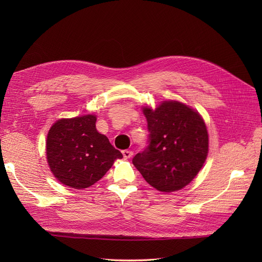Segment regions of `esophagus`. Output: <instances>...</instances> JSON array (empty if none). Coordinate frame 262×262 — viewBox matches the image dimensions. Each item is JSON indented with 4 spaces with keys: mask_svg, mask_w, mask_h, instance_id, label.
<instances>
[{
    "mask_svg": "<svg viewBox=\"0 0 262 262\" xmlns=\"http://www.w3.org/2000/svg\"><path fill=\"white\" fill-rule=\"evenodd\" d=\"M122 155L124 158H130L133 155V152L130 149H123L122 150Z\"/></svg>",
    "mask_w": 262,
    "mask_h": 262,
    "instance_id": "34e87169",
    "label": "esophagus"
}]
</instances>
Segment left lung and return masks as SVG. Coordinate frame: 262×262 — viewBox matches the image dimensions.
Returning a JSON list of instances; mask_svg holds the SVG:
<instances>
[{
    "mask_svg": "<svg viewBox=\"0 0 262 262\" xmlns=\"http://www.w3.org/2000/svg\"><path fill=\"white\" fill-rule=\"evenodd\" d=\"M148 145L133 157L141 175L163 192L190 184L207 160V125L195 110L179 101H163L154 110L144 107Z\"/></svg>",
    "mask_w": 262,
    "mask_h": 262,
    "instance_id": "1",
    "label": "left lung"
}]
</instances>
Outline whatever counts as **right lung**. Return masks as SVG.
Listing matches in <instances>:
<instances>
[{
    "label": "right lung",
    "mask_w": 262,
    "mask_h": 262,
    "mask_svg": "<svg viewBox=\"0 0 262 262\" xmlns=\"http://www.w3.org/2000/svg\"><path fill=\"white\" fill-rule=\"evenodd\" d=\"M47 160L60 182L74 189L89 188L122 158L104 134L96 130V116L61 119L47 137Z\"/></svg>",
    "instance_id": "right-lung-1"
}]
</instances>
